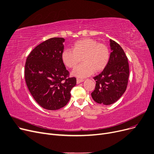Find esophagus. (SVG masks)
<instances>
[{"label": "esophagus", "instance_id": "esophagus-1", "mask_svg": "<svg viewBox=\"0 0 154 154\" xmlns=\"http://www.w3.org/2000/svg\"><path fill=\"white\" fill-rule=\"evenodd\" d=\"M84 79H77V84H80V83H81V82H84Z\"/></svg>", "mask_w": 154, "mask_h": 154}]
</instances>
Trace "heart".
I'll return each mask as SVG.
<instances>
[{"label": "heart", "mask_w": 154, "mask_h": 154, "mask_svg": "<svg viewBox=\"0 0 154 154\" xmlns=\"http://www.w3.org/2000/svg\"><path fill=\"white\" fill-rule=\"evenodd\" d=\"M74 51L65 49L62 54L63 63L69 68H74L83 60V63L76 67L72 75L84 78L93 74L95 70L100 72L106 67L110 53L107 47L99 44L96 40L86 38L74 44Z\"/></svg>", "instance_id": "b5f03b06"}]
</instances>
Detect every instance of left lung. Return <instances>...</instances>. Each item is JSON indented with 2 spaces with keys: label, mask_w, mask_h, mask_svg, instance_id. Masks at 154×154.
Returning <instances> with one entry per match:
<instances>
[{
  "label": "left lung",
  "mask_w": 154,
  "mask_h": 154,
  "mask_svg": "<svg viewBox=\"0 0 154 154\" xmlns=\"http://www.w3.org/2000/svg\"><path fill=\"white\" fill-rule=\"evenodd\" d=\"M111 53L106 67L94 77L95 88L92 97L98 103L108 106L117 102L126 91L129 77L127 56L119 44L110 39Z\"/></svg>",
  "instance_id": "1"
}]
</instances>
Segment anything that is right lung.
Listing matches in <instances>:
<instances>
[{
	"mask_svg": "<svg viewBox=\"0 0 154 154\" xmlns=\"http://www.w3.org/2000/svg\"><path fill=\"white\" fill-rule=\"evenodd\" d=\"M65 39L54 37L38 45L26 60L25 79L35 100L44 109L55 110L66 106L75 77L68 78L62 59Z\"/></svg>",
	"mask_w": 154,
	"mask_h": 154,
	"instance_id": "right-lung-1",
	"label": "right lung"
}]
</instances>
